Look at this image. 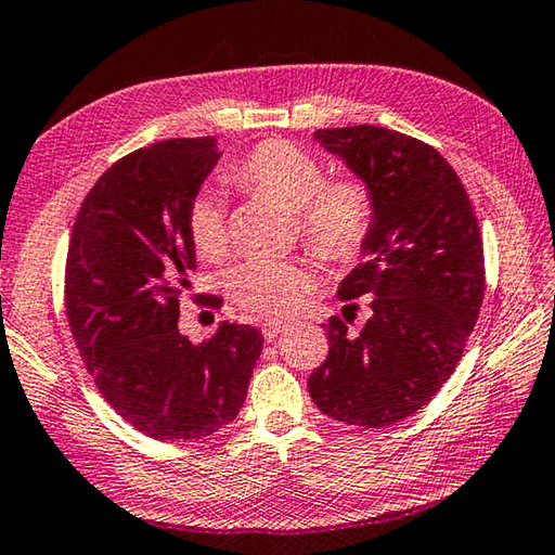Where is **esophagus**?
<instances>
[{
  "instance_id": "esophagus-1",
  "label": "esophagus",
  "mask_w": 555,
  "mask_h": 555,
  "mask_svg": "<svg viewBox=\"0 0 555 555\" xmlns=\"http://www.w3.org/2000/svg\"><path fill=\"white\" fill-rule=\"evenodd\" d=\"M287 328V323L285 321H266L263 323V336L268 338V340H273V338H278L280 336V333L282 331H285Z\"/></svg>"
}]
</instances>
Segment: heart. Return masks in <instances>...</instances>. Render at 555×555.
I'll return each instance as SVG.
<instances>
[{
  "label": "heart",
  "mask_w": 555,
  "mask_h": 555,
  "mask_svg": "<svg viewBox=\"0 0 555 555\" xmlns=\"http://www.w3.org/2000/svg\"><path fill=\"white\" fill-rule=\"evenodd\" d=\"M229 181L295 212L301 244L326 263H350L367 244L374 222L367 183L326 181L323 164L297 144L260 142L229 171ZM185 229L197 256L222 258L229 246L222 197L197 193L185 210ZM229 287L238 307L280 317L305 301L311 278L295 260H248L234 270Z\"/></svg>",
  "instance_id": "heart-1"
}]
</instances>
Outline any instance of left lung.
I'll list each match as a JSON object with an SVG mask.
<instances>
[{"label": "left lung", "instance_id": "obj_1", "mask_svg": "<svg viewBox=\"0 0 555 555\" xmlns=\"http://www.w3.org/2000/svg\"><path fill=\"white\" fill-rule=\"evenodd\" d=\"M367 183L374 222L338 299L370 297L360 333L333 317L328 354L309 376L321 413L384 427L433 399L462 360L483 301V242L456 171L430 144L376 125L313 132ZM352 309V305H348Z\"/></svg>", "mask_w": 555, "mask_h": 555}]
</instances>
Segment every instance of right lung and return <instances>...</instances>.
<instances>
[{
    "instance_id": "1",
    "label": "right lung",
    "mask_w": 555,
    "mask_h": 555,
    "mask_svg": "<svg viewBox=\"0 0 555 555\" xmlns=\"http://www.w3.org/2000/svg\"><path fill=\"white\" fill-rule=\"evenodd\" d=\"M217 162L215 138L164 140L122 156L72 227V336L103 399L154 440H203L234 421L263 350L246 323L222 321L201 345L179 331V299L195 268L185 210Z\"/></svg>"
}]
</instances>
